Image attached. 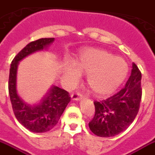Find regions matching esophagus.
I'll list each match as a JSON object with an SVG mask.
<instances>
[{
	"label": "esophagus",
	"instance_id": "1",
	"mask_svg": "<svg viewBox=\"0 0 155 155\" xmlns=\"http://www.w3.org/2000/svg\"><path fill=\"white\" fill-rule=\"evenodd\" d=\"M71 99L73 101H80V100H82L83 97L80 93H75L71 94Z\"/></svg>",
	"mask_w": 155,
	"mask_h": 155
}]
</instances>
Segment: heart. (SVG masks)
<instances>
[{
  "label": "heart",
  "instance_id": "b5f03b06",
  "mask_svg": "<svg viewBox=\"0 0 155 155\" xmlns=\"http://www.w3.org/2000/svg\"><path fill=\"white\" fill-rule=\"evenodd\" d=\"M75 64L63 65V74L68 81L75 84L80 80V73L87 74V84L99 96L114 93L127 77L128 67L124 59L113 56L105 49L89 48L79 53Z\"/></svg>",
  "mask_w": 155,
  "mask_h": 155
}]
</instances>
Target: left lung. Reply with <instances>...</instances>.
<instances>
[{
  "mask_svg": "<svg viewBox=\"0 0 155 155\" xmlns=\"http://www.w3.org/2000/svg\"><path fill=\"white\" fill-rule=\"evenodd\" d=\"M140 80L141 73L133 63L129 79L119 93L104 101H94L95 115L88 126L95 135L110 137L129 127L140 107L142 93Z\"/></svg>",
  "mask_w": 155,
  "mask_h": 155,
  "instance_id": "obj_1",
  "label": "left lung"
}]
</instances>
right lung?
Wrapping results in <instances>:
<instances>
[{
	"label": "right lung",
	"mask_w": 155,
	"mask_h": 155,
	"mask_svg": "<svg viewBox=\"0 0 155 155\" xmlns=\"http://www.w3.org/2000/svg\"><path fill=\"white\" fill-rule=\"evenodd\" d=\"M54 41V38H41L31 42L15 57L10 65L9 93L12 108L18 121L32 133H46L51 130L71 101L69 93L55 85L35 104H28L18 93L17 72L20 61L36 52L47 50Z\"/></svg>",
	"instance_id": "obj_1"
}]
</instances>
